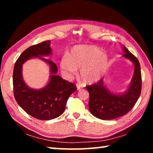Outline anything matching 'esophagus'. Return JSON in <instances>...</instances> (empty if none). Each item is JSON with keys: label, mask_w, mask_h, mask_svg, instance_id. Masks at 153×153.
<instances>
[{"label": "esophagus", "mask_w": 153, "mask_h": 153, "mask_svg": "<svg viewBox=\"0 0 153 153\" xmlns=\"http://www.w3.org/2000/svg\"><path fill=\"white\" fill-rule=\"evenodd\" d=\"M76 86H77V90L81 89L82 88V85H81V84H76Z\"/></svg>", "instance_id": "34e87169"}]
</instances>
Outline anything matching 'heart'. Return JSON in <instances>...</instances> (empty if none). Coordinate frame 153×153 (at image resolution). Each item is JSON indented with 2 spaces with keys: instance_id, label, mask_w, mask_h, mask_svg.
Wrapping results in <instances>:
<instances>
[{
  "instance_id": "1",
  "label": "heart",
  "mask_w": 153,
  "mask_h": 153,
  "mask_svg": "<svg viewBox=\"0 0 153 153\" xmlns=\"http://www.w3.org/2000/svg\"><path fill=\"white\" fill-rule=\"evenodd\" d=\"M109 59L100 48L93 45H78L71 49L67 56L60 61L61 71L65 76L71 77L80 69V76L86 84L98 81L107 71Z\"/></svg>"
}]
</instances>
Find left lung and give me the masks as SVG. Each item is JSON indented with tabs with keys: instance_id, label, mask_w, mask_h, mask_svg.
Instances as JSON below:
<instances>
[{
	"instance_id": "obj_1",
	"label": "left lung",
	"mask_w": 153,
	"mask_h": 153,
	"mask_svg": "<svg viewBox=\"0 0 153 153\" xmlns=\"http://www.w3.org/2000/svg\"><path fill=\"white\" fill-rule=\"evenodd\" d=\"M123 56L134 64L133 78L128 89L121 94L108 91L101 79L97 84L86 86L89 92V109L94 117L102 120H110L128 113L137 102L142 90V76L139 61L128 48L123 46Z\"/></svg>"
}]
</instances>
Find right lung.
<instances>
[{
  "instance_id": "1",
  "label": "right lung",
  "mask_w": 153,
  "mask_h": 153,
  "mask_svg": "<svg viewBox=\"0 0 153 153\" xmlns=\"http://www.w3.org/2000/svg\"><path fill=\"white\" fill-rule=\"evenodd\" d=\"M51 54V40L30 46L23 52L15 62L13 74L14 97L18 105L32 117L40 120H50L59 117L64 112L69 96L77 90L74 83L56 74L57 67L54 62L42 57ZM32 57H38L50 65V81L40 90L30 89L22 79V64Z\"/></svg>"
}]
</instances>
